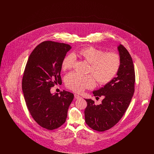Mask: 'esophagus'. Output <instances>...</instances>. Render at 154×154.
<instances>
[{"instance_id": "1", "label": "esophagus", "mask_w": 154, "mask_h": 154, "mask_svg": "<svg viewBox=\"0 0 154 154\" xmlns=\"http://www.w3.org/2000/svg\"><path fill=\"white\" fill-rule=\"evenodd\" d=\"M74 98L75 99H81V97L79 95H77V94H74Z\"/></svg>"}]
</instances>
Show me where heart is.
Here are the masks:
<instances>
[{
  "mask_svg": "<svg viewBox=\"0 0 154 154\" xmlns=\"http://www.w3.org/2000/svg\"><path fill=\"white\" fill-rule=\"evenodd\" d=\"M77 57L90 64L88 72L94 75H82L75 72L66 75L65 79L66 87L78 93L85 89L93 88L95 85V79L100 85L110 82L118 73L121 63L120 57L117 54L106 52L89 46L81 48L73 54L67 55L62 62V69L63 70L72 69Z\"/></svg>",
  "mask_w": 154,
  "mask_h": 154,
  "instance_id": "heart-1",
  "label": "heart"
}]
</instances>
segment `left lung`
Returning a JSON list of instances; mask_svg holds the SVG:
<instances>
[{
  "mask_svg": "<svg viewBox=\"0 0 154 154\" xmlns=\"http://www.w3.org/2000/svg\"><path fill=\"white\" fill-rule=\"evenodd\" d=\"M118 50L121 63L117 77L93 92L95 96L104 97L102 103L95 105L94 100L85 99V122L99 132L109 130L117 124L128 108L134 92L135 72L132 57L122 45L120 44Z\"/></svg>",
  "mask_w": 154,
  "mask_h": 154,
  "instance_id": "8db88e82",
  "label": "left lung"
}]
</instances>
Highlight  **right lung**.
Returning a JSON list of instances; mask_svg holds the SVG:
<instances>
[{
  "label": "right lung",
  "instance_id": "right-lung-1",
  "mask_svg": "<svg viewBox=\"0 0 154 154\" xmlns=\"http://www.w3.org/2000/svg\"><path fill=\"white\" fill-rule=\"evenodd\" d=\"M69 44L45 41L30 55L22 77V88L27 108L38 124L48 130L66 121L74 95L63 91L54 95L50 89L62 84V62L71 49Z\"/></svg>",
  "mask_w": 154,
  "mask_h": 154
}]
</instances>
